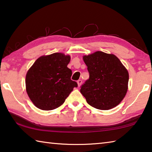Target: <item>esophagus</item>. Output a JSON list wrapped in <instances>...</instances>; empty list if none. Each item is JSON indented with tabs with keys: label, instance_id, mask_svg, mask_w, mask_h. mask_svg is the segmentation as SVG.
<instances>
[{
	"label": "esophagus",
	"instance_id": "1",
	"mask_svg": "<svg viewBox=\"0 0 152 152\" xmlns=\"http://www.w3.org/2000/svg\"><path fill=\"white\" fill-rule=\"evenodd\" d=\"M82 82L81 80H78L77 81V83H78V87H80V86H81Z\"/></svg>",
	"mask_w": 152,
	"mask_h": 152
}]
</instances>
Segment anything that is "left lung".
I'll return each mask as SVG.
<instances>
[{
  "label": "left lung",
  "mask_w": 152,
  "mask_h": 152,
  "mask_svg": "<svg viewBox=\"0 0 152 152\" xmlns=\"http://www.w3.org/2000/svg\"><path fill=\"white\" fill-rule=\"evenodd\" d=\"M89 79L81 86L80 92L91 106L109 110L117 106L128 89L129 73L119 59L102 51L83 56Z\"/></svg>",
  "instance_id": "obj_1"
}]
</instances>
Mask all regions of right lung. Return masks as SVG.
Listing matches in <instances>:
<instances>
[{"mask_svg": "<svg viewBox=\"0 0 152 152\" xmlns=\"http://www.w3.org/2000/svg\"><path fill=\"white\" fill-rule=\"evenodd\" d=\"M70 56L54 53L41 56L28 70L25 84L28 96L38 109L50 110L60 107L74 87L72 72L67 66Z\"/></svg>", "mask_w": 152, "mask_h": 152, "instance_id": "1", "label": "right lung"}]
</instances>
